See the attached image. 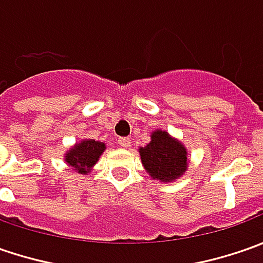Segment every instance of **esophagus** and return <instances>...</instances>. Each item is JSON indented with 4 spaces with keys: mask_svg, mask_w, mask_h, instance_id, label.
<instances>
[{
    "mask_svg": "<svg viewBox=\"0 0 263 263\" xmlns=\"http://www.w3.org/2000/svg\"><path fill=\"white\" fill-rule=\"evenodd\" d=\"M118 145L121 147H130L132 146V140H130V137H120Z\"/></svg>",
    "mask_w": 263,
    "mask_h": 263,
    "instance_id": "34e87169",
    "label": "esophagus"
}]
</instances>
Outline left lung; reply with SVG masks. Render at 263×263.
I'll return each instance as SVG.
<instances>
[{"label":"left lung","instance_id":"obj_1","mask_svg":"<svg viewBox=\"0 0 263 263\" xmlns=\"http://www.w3.org/2000/svg\"><path fill=\"white\" fill-rule=\"evenodd\" d=\"M151 139V143L139 149L147 173L161 181H173L178 178L187 170L184 146L162 130L154 132Z\"/></svg>","mask_w":263,"mask_h":263}]
</instances>
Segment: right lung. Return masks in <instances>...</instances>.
Segmentation results:
<instances>
[{
	"mask_svg": "<svg viewBox=\"0 0 263 263\" xmlns=\"http://www.w3.org/2000/svg\"><path fill=\"white\" fill-rule=\"evenodd\" d=\"M105 151V145L96 140H83L66 154V162L80 174H86Z\"/></svg>",
	"mask_w": 263,
	"mask_h": 263,
	"instance_id": "right-lung-1",
	"label": "right lung"
}]
</instances>
